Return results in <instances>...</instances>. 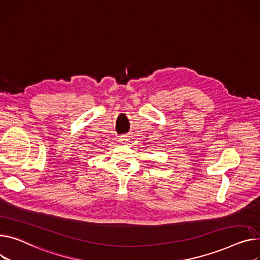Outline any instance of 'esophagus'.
I'll use <instances>...</instances> for the list:
<instances>
[{"mask_svg": "<svg viewBox=\"0 0 260 260\" xmlns=\"http://www.w3.org/2000/svg\"><path fill=\"white\" fill-rule=\"evenodd\" d=\"M126 141H127L126 136H121V137H120V142H121V143H126Z\"/></svg>", "mask_w": 260, "mask_h": 260, "instance_id": "1", "label": "esophagus"}]
</instances>
